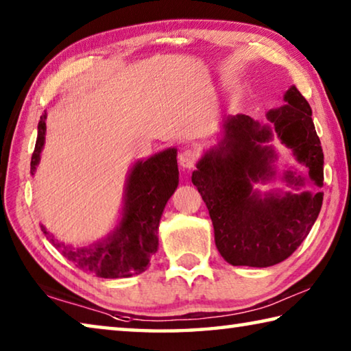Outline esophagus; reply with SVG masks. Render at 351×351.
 Instances as JSON below:
<instances>
[{"label": "esophagus", "instance_id": "34e87169", "mask_svg": "<svg viewBox=\"0 0 351 351\" xmlns=\"http://www.w3.org/2000/svg\"><path fill=\"white\" fill-rule=\"evenodd\" d=\"M198 152L195 148H186V150L181 152L180 158H178V162L182 169H193L195 164L198 161Z\"/></svg>", "mask_w": 351, "mask_h": 351}]
</instances>
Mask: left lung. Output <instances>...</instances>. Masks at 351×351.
Listing matches in <instances>:
<instances>
[{"instance_id": "obj_1", "label": "left lung", "mask_w": 351, "mask_h": 351, "mask_svg": "<svg viewBox=\"0 0 351 351\" xmlns=\"http://www.w3.org/2000/svg\"><path fill=\"white\" fill-rule=\"evenodd\" d=\"M287 105L269 110V125L246 114L228 116L223 138L197 164L193 186L203 197L221 257L234 266L268 268L287 260L310 234L322 207L319 190L300 193H266L252 182L274 176V148L266 145L272 133L291 148L316 187L324 186V152L311 119V106L295 86L285 93ZM288 186L300 189L305 180L285 173Z\"/></svg>"}]
</instances>
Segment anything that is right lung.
<instances>
[{
    "label": "right lung",
    "mask_w": 351,
    "mask_h": 351,
    "mask_svg": "<svg viewBox=\"0 0 351 351\" xmlns=\"http://www.w3.org/2000/svg\"><path fill=\"white\" fill-rule=\"evenodd\" d=\"M46 112L40 117L38 134L31 159L34 175L45 145ZM176 150L167 148L161 153L138 161L130 171L125 187L122 219L105 240L88 247H74L58 241L43 224L41 230L63 257L85 272L102 278H122L141 274L158 251L159 219L173 195L180 180Z\"/></svg>",
    "instance_id": "right-lung-1"
}]
</instances>
